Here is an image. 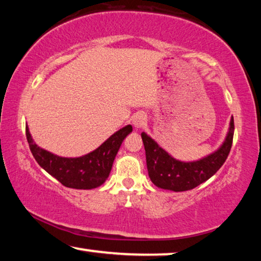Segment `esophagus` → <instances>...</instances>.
<instances>
[{
  "mask_svg": "<svg viewBox=\"0 0 261 261\" xmlns=\"http://www.w3.org/2000/svg\"><path fill=\"white\" fill-rule=\"evenodd\" d=\"M132 124L136 127V129H140L143 127L145 124H146V117L143 114H137L136 116L132 120Z\"/></svg>",
  "mask_w": 261,
  "mask_h": 261,
  "instance_id": "esophagus-1",
  "label": "esophagus"
}]
</instances>
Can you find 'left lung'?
Returning a JSON list of instances; mask_svg holds the SVG:
<instances>
[{"label":"left lung","instance_id":"obj_1","mask_svg":"<svg viewBox=\"0 0 261 261\" xmlns=\"http://www.w3.org/2000/svg\"><path fill=\"white\" fill-rule=\"evenodd\" d=\"M233 118L221 146L196 161H179L165 151L147 134L141 132L148 176L155 187L175 192L188 191L210 179L223 165L230 152L233 137Z\"/></svg>","mask_w":261,"mask_h":261}]
</instances>
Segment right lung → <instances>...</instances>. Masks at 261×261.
<instances>
[{"mask_svg": "<svg viewBox=\"0 0 261 261\" xmlns=\"http://www.w3.org/2000/svg\"><path fill=\"white\" fill-rule=\"evenodd\" d=\"M130 132H132V126L126 125L110 136L94 151L78 158H63L39 147L26 125V138L39 166L64 187L78 190L95 189L106 182L115 156Z\"/></svg>", "mask_w": 261, "mask_h": 261, "instance_id": "obj_1", "label": "right lung"}]
</instances>
